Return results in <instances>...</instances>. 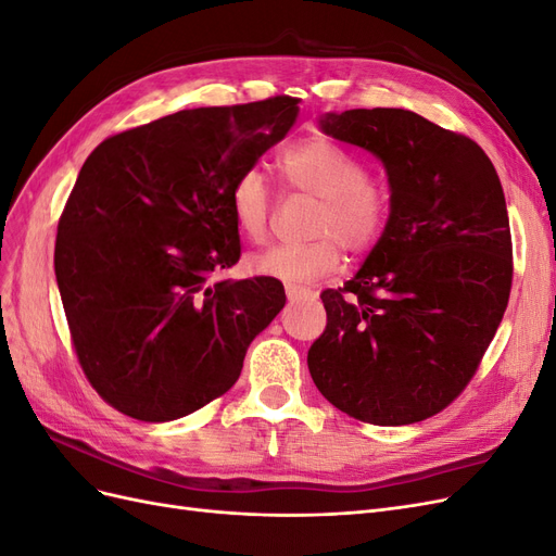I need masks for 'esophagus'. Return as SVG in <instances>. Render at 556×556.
Listing matches in <instances>:
<instances>
[{
    "mask_svg": "<svg viewBox=\"0 0 556 556\" xmlns=\"http://www.w3.org/2000/svg\"><path fill=\"white\" fill-rule=\"evenodd\" d=\"M285 294H288V299H290V301H299V299H304V296H308L311 292H306V290H301V288H294V285H288V288H285Z\"/></svg>",
    "mask_w": 556,
    "mask_h": 556,
    "instance_id": "1",
    "label": "esophagus"
}]
</instances>
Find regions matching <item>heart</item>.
<instances>
[{"label": "heart", "instance_id": "1", "mask_svg": "<svg viewBox=\"0 0 556 556\" xmlns=\"http://www.w3.org/2000/svg\"><path fill=\"white\" fill-rule=\"evenodd\" d=\"M280 172L292 188L319 199L313 233L304 245H271L248 257L252 274L288 285H308L333 274L341 245L352 252L371 248L387 225L390 197L366 178L364 164L329 139H311L280 155ZM231 213L250 241H264L271 220V194L260 169H248L231 188Z\"/></svg>", "mask_w": 556, "mask_h": 556}]
</instances>
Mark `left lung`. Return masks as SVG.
<instances>
[{
	"label": "left lung",
	"mask_w": 556,
	"mask_h": 556,
	"mask_svg": "<svg viewBox=\"0 0 556 556\" xmlns=\"http://www.w3.org/2000/svg\"><path fill=\"white\" fill-rule=\"evenodd\" d=\"M327 137L371 153L390 217L308 350L315 387L368 425L422 422L462 394L508 306L506 197L484 150L403 109L323 113Z\"/></svg>",
	"instance_id": "8db88e82"
}]
</instances>
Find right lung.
Here are the masks:
<instances>
[{
  "label": "right lung",
  "instance_id": "obj_1",
  "mask_svg": "<svg viewBox=\"0 0 556 556\" xmlns=\"http://www.w3.org/2000/svg\"><path fill=\"white\" fill-rule=\"evenodd\" d=\"M296 104L185 109L115 134L83 164L55 278L78 362L113 408L141 422L204 408L282 311L276 278L215 276L241 257L233 182L288 137Z\"/></svg>",
  "mask_w": 556,
  "mask_h": 556
}]
</instances>
